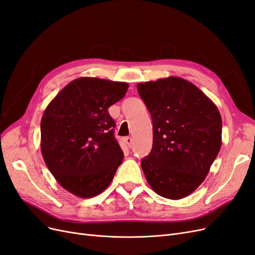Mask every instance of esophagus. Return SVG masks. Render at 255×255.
Returning a JSON list of instances; mask_svg holds the SVG:
<instances>
[{
  "label": "esophagus",
  "mask_w": 255,
  "mask_h": 255,
  "mask_svg": "<svg viewBox=\"0 0 255 255\" xmlns=\"http://www.w3.org/2000/svg\"><path fill=\"white\" fill-rule=\"evenodd\" d=\"M125 142L128 145V147H131V145H132V138H131V136H127L125 137Z\"/></svg>",
  "instance_id": "obj_1"
}]
</instances>
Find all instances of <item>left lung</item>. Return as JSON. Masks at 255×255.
<instances>
[{"mask_svg":"<svg viewBox=\"0 0 255 255\" xmlns=\"http://www.w3.org/2000/svg\"><path fill=\"white\" fill-rule=\"evenodd\" d=\"M136 88L153 125L152 149L141 161L147 182L164 198L182 199L203 182L220 150V113L183 78L169 76Z\"/></svg>","mask_w":255,"mask_h":255,"instance_id":"obj_1","label":"left lung"}]
</instances>
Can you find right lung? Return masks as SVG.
<instances>
[{"label":"right lung","instance_id":"obj_1","mask_svg":"<svg viewBox=\"0 0 255 255\" xmlns=\"http://www.w3.org/2000/svg\"><path fill=\"white\" fill-rule=\"evenodd\" d=\"M129 85L95 77L71 81L47 105L41 119V152L65 191L91 198L111 183L124 158L114 137L109 107Z\"/></svg>","mask_w":255,"mask_h":255}]
</instances>
